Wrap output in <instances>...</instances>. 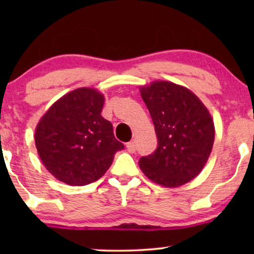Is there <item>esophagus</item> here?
Masks as SVG:
<instances>
[{
  "label": "esophagus",
  "mask_w": 254,
  "mask_h": 254,
  "mask_svg": "<svg viewBox=\"0 0 254 254\" xmlns=\"http://www.w3.org/2000/svg\"><path fill=\"white\" fill-rule=\"evenodd\" d=\"M126 148H127V150L130 152V154H133V152H135V150H136V145H135L134 142H128V143L126 144Z\"/></svg>",
  "instance_id": "esophagus-1"
}]
</instances>
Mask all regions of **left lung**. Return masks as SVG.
<instances>
[{"instance_id": "obj_1", "label": "left lung", "mask_w": 254, "mask_h": 254, "mask_svg": "<svg viewBox=\"0 0 254 254\" xmlns=\"http://www.w3.org/2000/svg\"><path fill=\"white\" fill-rule=\"evenodd\" d=\"M150 113L158 147L138 165L145 177L163 187H179L193 180L213 149V118L199 97L185 86L154 81L140 86Z\"/></svg>"}]
</instances>
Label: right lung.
I'll list each match as a JSON object with an SVG mask.
<instances>
[{
  "label": "right lung",
  "mask_w": 254,
  "mask_h": 254,
  "mask_svg": "<svg viewBox=\"0 0 254 254\" xmlns=\"http://www.w3.org/2000/svg\"><path fill=\"white\" fill-rule=\"evenodd\" d=\"M104 95L95 88L65 93L37 124L38 155L54 178L69 186H84L105 175L114 155L124 149L112 124L102 117Z\"/></svg>",
  "instance_id": "obj_1"
}]
</instances>
